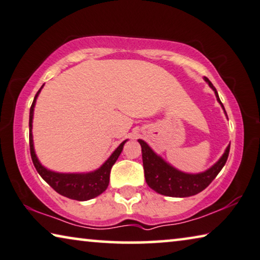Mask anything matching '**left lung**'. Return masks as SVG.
<instances>
[{
    "label": "left lung",
    "instance_id": "left-lung-1",
    "mask_svg": "<svg viewBox=\"0 0 260 260\" xmlns=\"http://www.w3.org/2000/svg\"><path fill=\"white\" fill-rule=\"evenodd\" d=\"M205 81L215 91L217 101L223 108L226 116V111L218 98L216 88L207 78H205ZM138 142L142 146L144 175H145L146 183L149 185L150 188H152L157 193L172 198L191 197V195L198 194L207 188L210 185V182L216 178V175L223 169V166L225 165L230 151V145H228L222 157L210 169L206 170L205 172H201V173H186V172L179 171L174 166H172L171 164L164 160L160 155L155 153L149 146V144L144 142L143 139H138Z\"/></svg>",
    "mask_w": 260,
    "mask_h": 260
}]
</instances>
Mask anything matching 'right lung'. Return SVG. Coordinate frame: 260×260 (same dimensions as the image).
<instances>
[{
	"instance_id": "obj_1",
	"label": "right lung",
	"mask_w": 260,
	"mask_h": 260,
	"mask_svg": "<svg viewBox=\"0 0 260 260\" xmlns=\"http://www.w3.org/2000/svg\"><path fill=\"white\" fill-rule=\"evenodd\" d=\"M44 85L41 87V89L37 91L34 99L32 106L30 108V118H29V139H30V153L32 158V162L36 167V170L39 175L45 180L49 185L53 188L57 193L62 197H66L72 200H78V201H87V200L94 199L102 194L107 189L109 185V177L110 170L117 158L121 154L123 146L127 142L125 139L124 142L119 144L118 147L114 151L113 153L107 160L99 167L98 170L86 172V173H60V172H54L45 166H43L41 161L38 160L37 154L35 152L34 146V137H32V119H34V110L36 106V101L39 93H41Z\"/></svg>"
}]
</instances>
